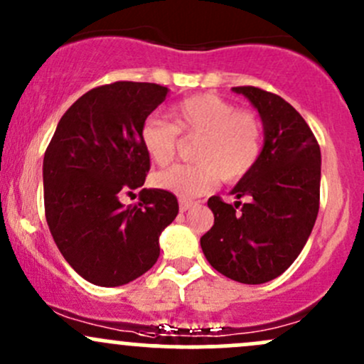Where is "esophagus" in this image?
Listing matches in <instances>:
<instances>
[{
	"instance_id": "esophagus-1",
	"label": "esophagus",
	"mask_w": 364,
	"mask_h": 364,
	"mask_svg": "<svg viewBox=\"0 0 364 364\" xmlns=\"http://www.w3.org/2000/svg\"><path fill=\"white\" fill-rule=\"evenodd\" d=\"M194 205V201H189V199H181V212H187L191 206Z\"/></svg>"
}]
</instances>
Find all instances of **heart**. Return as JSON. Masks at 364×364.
I'll list each match as a JSON object with an SVG mask.
<instances>
[{"mask_svg": "<svg viewBox=\"0 0 364 364\" xmlns=\"http://www.w3.org/2000/svg\"><path fill=\"white\" fill-rule=\"evenodd\" d=\"M171 123L149 116L140 128V140L156 165L165 166L175 158L181 135L194 139L196 163L158 171L152 183L182 199L196 198L213 189L220 175L237 182L259 163L264 128L257 112L236 107L230 100L201 93L183 99L170 109Z\"/></svg>", "mask_w": 364, "mask_h": 364, "instance_id": "1", "label": "heart"}]
</instances>
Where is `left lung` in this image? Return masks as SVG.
Instances as JSON below:
<instances>
[{
    "mask_svg": "<svg viewBox=\"0 0 364 364\" xmlns=\"http://www.w3.org/2000/svg\"><path fill=\"white\" fill-rule=\"evenodd\" d=\"M259 111L264 149L232 189L234 205L212 196V229L201 236L206 260L220 274L260 284L283 274L300 255L319 212L321 151L306 119L279 95L234 87Z\"/></svg>",
    "mask_w": 364,
    "mask_h": 364,
    "instance_id": "1",
    "label": "left lung"
}]
</instances>
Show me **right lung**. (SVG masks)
<instances>
[{"mask_svg": "<svg viewBox=\"0 0 364 364\" xmlns=\"http://www.w3.org/2000/svg\"><path fill=\"white\" fill-rule=\"evenodd\" d=\"M156 83L116 81L92 88L65 111L43 159L45 215L57 248L81 277L99 287L136 279L159 257V234L178 201L142 189L151 159L140 140L147 116L166 99Z\"/></svg>", "mask_w": 364, "mask_h": 364, "instance_id": "add662e5", "label": "right lung"}]
</instances>
